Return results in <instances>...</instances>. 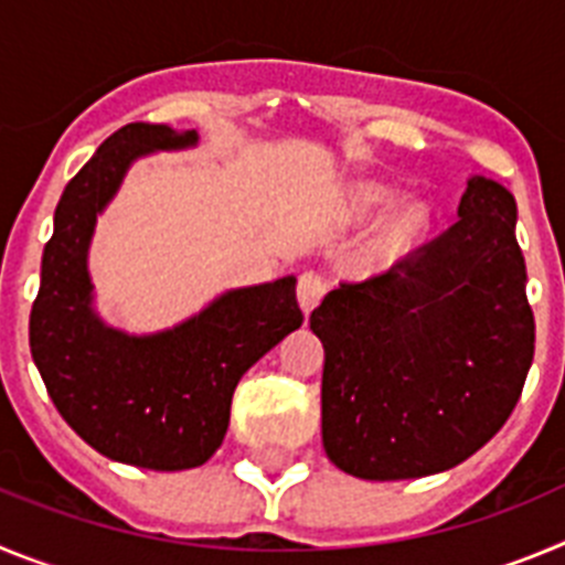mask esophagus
Instances as JSON below:
<instances>
[{
    "instance_id": "1",
    "label": "esophagus",
    "mask_w": 565,
    "mask_h": 565,
    "mask_svg": "<svg viewBox=\"0 0 565 565\" xmlns=\"http://www.w3.org/2000/svg\"><path fill=\"white\" fill-rule=\"evenodd\" d=\"M323 295H327V278L315 270L301 273V278H298V303H301L303 315L312 312Z\"/></svg>"
}]
</instances>
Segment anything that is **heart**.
<instances>
[{"mask_svg":"<svg viewBox=\"0 0 565 565\" xmlns=\"http://www.w3.org/2000/svg\"><path fill=\"white\" fill-rule=\"evenodd\" d=\"M396 200V191L388 185H363L358 191V202L363 207H385ZM430 225V211L425 202H408L388 220V225L383 227V236H380V256L383 258H399L405 253L414 250L422 242V236L428 233Z\"/></svg>","mask_w":565,"mask_h":565,"instance_id":"1","label":"heart"}]
</instances>
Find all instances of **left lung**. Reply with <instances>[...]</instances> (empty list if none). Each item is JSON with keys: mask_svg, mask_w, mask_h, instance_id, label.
I'll use <instances>...</instances> for the list:
<instances>
[{"mask_svg": "<svg viewBox=\"0 0 565 565\" xmlns=\"http://www.w3.org/2000/svg\"><path fill=\"white\" fill-rule=\"evenodd\" d=\"M515 220L504 185L470 177L459 222L309 315L327 352L320 434L340 470L422 479L504 428L535 354Z\"/></svg>", "mask_w": 565, "mask_h": 565, "instance_id": "left-lung-1", "label": "left lung"}]
</instances>
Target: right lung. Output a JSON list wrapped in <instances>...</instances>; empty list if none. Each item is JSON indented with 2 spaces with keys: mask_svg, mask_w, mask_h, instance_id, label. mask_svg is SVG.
Here are the masks:
<instances>
[{
  "mask_svg": "<svg viewBox=\"0 0 565 565\" xmlns=\"http://www.w3.org/2000/svg\"><path fill=\"white\" fill-rule=\"evenodd\" d=\"M194 143L196 131L160 124L106 137L61 194L30 312L33 363L64 422L106 459L146 470L205 465L242 374L303 323L292 276L231 289L157 334H126L95 315L86 250L98 213L137 157Z\"/></svg>",
  "mask_w": 565,
  "mask_h": 565,
  "instance_id": "obj_1",
  "label": "right lung"
}]
</instances>
